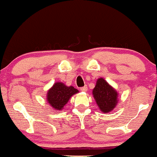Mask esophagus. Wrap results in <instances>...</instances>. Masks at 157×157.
Here are the masks:
<instances>
[{
	"instance_id": "1",
	"label": "esophagus",
	"mask_w": 157,
	"mask_h": 157,
	"mask_svg": "<svg viewBox=\"0 0 157 157\" xmlns=\"http://www.w3.org/2000/svg\"><path fill=\"white\" fill-rule=\"evenodd\" d=\"M80 89L81 91H86L88 90V87L86 86H83V87H81Z\"/></svg>"
}]
</instances>
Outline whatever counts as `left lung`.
<instances>
[{
	"instance_id": "1",
	"label": "left lung",
	"mask_w": 157,
	"mask_h": 157,
	"mask_svg": "<svg viewBox=\"0 0 157 157\" xmlns=\"http://www.w3.org/2000/svg\"><path fill=\"white\" fill-rule=\"evenodd\" d=\"M92 93L97 105L102 112H109L117 103V92L104 79L97 80Z\"/></svg>"
}]
</instances>
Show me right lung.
<instances>
[{
    "label": "right lung",
    "mask_w": 157,
    "mask_h": 157,
    "mask_svg": "<svg viewBox=\"0 0 157 157\" xmlns=\"http://www.w3.org/2000/svg\"><path fill=\"white\" fill-rule=\"evenodd\" d=\"M78 92L73 86H66L62 82H56L48 91L47 100L54 109L61 110L67 103L70 97Z\"/></svg>",
    "instance_id": "right-lung-1"
}]
</instances>
